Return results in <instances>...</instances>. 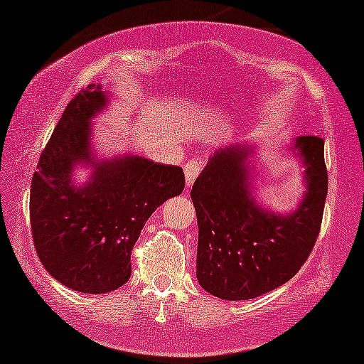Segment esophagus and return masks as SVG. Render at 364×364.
Returning <instances> with one entry per match:
<instances>
[{"mask_svg":"<svg viewBox=\"0 0 364 364\" xmlns=\"http://www.w3.org/2000/svg\"><path fill=\"white\" fill-rule=\"evenodd\" d=\"M201 166H203V163L198 159H192L188 161V163L183 166V174H186V186L190 188L193 186L195 178H197V176L200 174L201 171Z\"/></svg>","mask_w":364,"mask_h":364,"instance_id":"esophagus-1","label":"esophagus"}]
</instances>
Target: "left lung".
Segmentation results:
<instances>
[{"label": "left lung", "instance_id": "8db88e82", "mask_svg": "<svg viewBox=\"0 0 364 364\" xmlns=\"http://www.w3.org/2000/svg\"><path fill=\"white\" fill-rule=\"evenodd\" d=\"M255 148L240 141L216 149L190 192L198 221L197 279L226 301L252 299L291 279L314 247L326 205L322 138L289 143L304 186L289 211H275L257 198Z\"/></svg>", "mask_w": 364, "mask_h": 364}]
</instances>
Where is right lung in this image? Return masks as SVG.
Returning <instances> with one entry per match:
<instances>
[{
    "label": "right lung",
    "mask_w": 364,
    "mask_h": 364,
    "mask_svg": "<svg viewBox=\"0 0 364 364\" xmlns=\"http://www.w3.org/2000/svg\"><path fill=\"white\" fill-rule=\"evenodd\" d=\"M112 94L89 85L65 109L38 161L31 186V226L42 265L75 291H114L132 275V249L154 210L182 193L178 166L132 153L102 158L92 120ZM85 166L90 177L77 183Z\"/></svg>",
    "instance_id": "right-lung-1"
}]
</instances>
